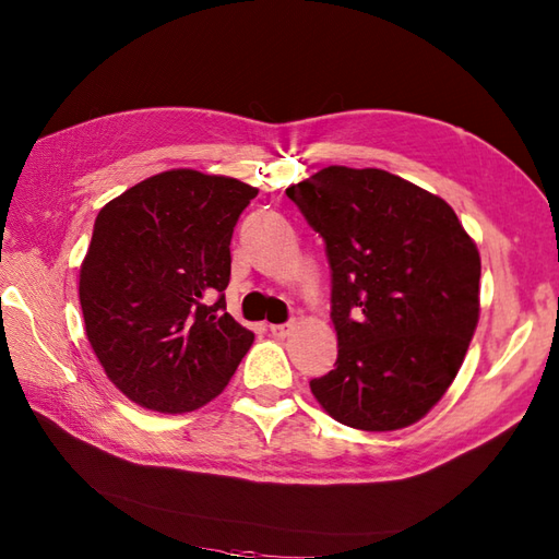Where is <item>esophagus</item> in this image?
Instances as JSON below:
<instances>
[{"label": "esophagus", "instance_id": "obj_1", "mask_svg": "<svg viewBox=\"0 0 559 559\" xmlns=\"http://www.w3.org/2000/svg\"><path fill=\"white\" fill-rule=\"evenodd\" d=\"M293 322H286V324H271L269 326V334L273 336V338H286L290 331H293Z\"/></svg>", "mask_w": 559, "mask_h": 559}]
</instances>
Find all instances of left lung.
I'll return each mask as SVG.
<instances>
[{
	"mask_svg": "<svg viewBox=\"0 0 559 559\" xmlns=\"http://www.w3.org/2000/svg\"><path fill=\"white\" fill-rule=\"evenodd\" d=\"M326 245L336 367L310 382L367 432L418 423L454 382L480 312V254L454 209L377 168L329 165L286 189Z\"/></svg>",
	"mask_w": 559,
	"mask_h": 559,
	"instance_id": "obj_1",
	"label": "left lung"
}]
</instances>
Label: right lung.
<instances>
[{
  "label": "right lung",
  "mask_w": 559,
  "mask_h": 559,
  "mask_svg": "<svg viewBox=\"0 0 559 559\" xmlns=\"http://www.w3.org/2000/svg\"><path fill=\"white\" fill-rule=\"evenodd\" d=\"M254 197L233 177L180 168L100 209L79 300L105 374L139 406L201 408L252 346V331L225 312V288L235 223Z\"/></svg>",
  "instance_id": "add662e5"
}]
</instances>
